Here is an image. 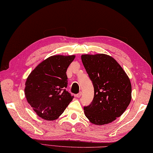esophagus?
<instances>
[{
	"label": "esophagus",
	"instance_id": "esophagus-1",
	"mask_svg": "<svg viewBox=\"0 0 153 153\" xmlns=\"http://www.w3.org/2000/svg\"><path fill=\"white\" fill-rule=\"evenodd\" d=\"M81 95H82V92H79V94H76L75 95V96H76V98H80V96H81Z\"/></svg>",
	"mask_w": 153,
	"mask_h": 153
}]
</instances>
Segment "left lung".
<instances>
[{"mask_svg":"<svg viewBox=\"0 0 153 153\" xmlns=\"http://www.w3.org/2000/svg\"><path fill=\"white\" fill-rule=\"evenodd\" d=\"M94 88V98L85 114L93 124L110 123L120 117L131 100V84L120 65L105 54L81 55Z\"/></svg>","mask_w":153,"mask_h":153,"instance_id":"1","label":"left lung"}]
</instances>
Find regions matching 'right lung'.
Listing matches in <instances>:
<instances>
[{"label":"right lung","instance_id":"add662e5","mask_svg":"<svg viewBox=\"0 0 153 153\" xmlns=\"http://www.w3.org/2000/svg\"><path fill=\"white\" fill-rule=\"evenodd\" d=\"M75 55H53L45 59L31 72L25 83L28 104L39 117L55 120L63 113L73 96L66 90L67 70Z\"/></svg>","mask_w":153,"mask_h":153}]
</instances>
